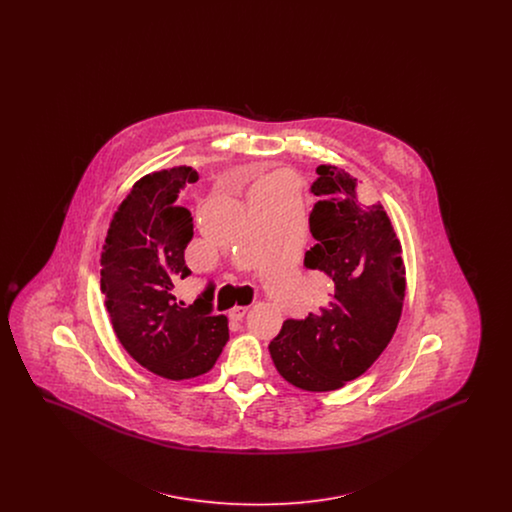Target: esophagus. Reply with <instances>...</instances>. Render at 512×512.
I'll return each instance as SVG.
<instances>
[{
  "label": "esophagus",
  "instance_id": "obj_1",
  "mask_svg": "<svg viewBox=\"0 0 512 512\" xmlns=\"http://www.w3.org/2000/svg\"><path fill=\"white\" fill-rule=\"evenodd\" d=\"M245 313H247V307H234V309H230L228 311V317L232 318V320H242L245 317Z\"/></svg>",
  "mask_w": 512,
  "mask_h": 512
}]
</instances>
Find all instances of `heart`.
Listing matches in <instances>:
<instances>
[{"label": "heart", "mask_w": 512, "mask_h": 512, "mask_svg": "<svg viewBox=\"0 0 512 512\" xmlns=\"http://www.w3.org/2000/svg\"><path fill=\"white\" fill-rule=\"evenodd\" d=\"M276 184H282V178H267V180H263L253 192H257V190H267V188H272V186H276Z\"/></svg>", "instance_id": "obj_1"}]
</instances>
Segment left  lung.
<instances>
[{
    "mask_svg": "<svg viewBox=\"0 0 512 512\" xmlns=\"http://www.w3.org/2000/svg\"><path fill=\"white\" fill-rule=\"evenodd\" d=\"M309 217L317 240L305 268L330 290L305 320H286L268 351L280 376L305 391H334L365 374L388 347L405 301V263L382 203L363 205L359 180L336 165H320Z\"/></svg>",
    "mask_w": 512,
    "mask_h": 512,
    "instance_id": "obj_1",
    "label": "left lung"
}]
</instances>
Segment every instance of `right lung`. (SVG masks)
<instances>
[{
	"instance_id": "1",
	"label": "right lung",
	"mask_w": 512,
	"mask_h": 512,
	"mask_svg": "<svg viewBox=\"0 0 512 512\" xmlns=\"http://www.w3.org/2000/svg\"><path fill=\"white\" fill-rule=\"evenodd\" d=\"M197 178L186 165L142 176L115 211L99 259L117 340L138 365L174 382L207 374L230 338L228 318L211 315L213 286L190 307L174 297L192 274L184 249L194 236V219L176 199Z\"/></svg>"
}]
</instances>
